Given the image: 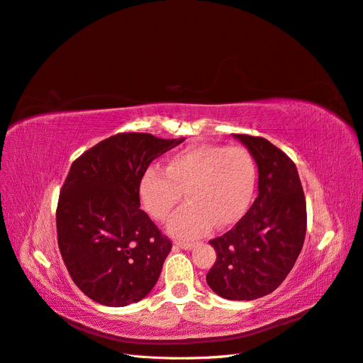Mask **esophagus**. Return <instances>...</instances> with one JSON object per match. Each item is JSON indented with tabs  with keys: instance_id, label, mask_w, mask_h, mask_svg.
<instances>
[{
	"instance_id": "34e87169",
	"label": "esophagus",
	"mask_w": 363,
	"mask_h": 363,
	"mask_svg": "<svg viewBox=\"0 0 363 363\" xmlns=\"http://www.w3.org/2000/svg\"><path fill=\"white\" fill-rule=\"evenodd\" d=\"M176 245L182 247V250H193L194 247V243H191V242H176Z\"/></svg>"
}]
</instances>
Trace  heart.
I'll return each instance as SVG.
<instances>
[{"instance_id":"1","label":"heart","mask_w":363,"mask_h":363,"mask_svg":"<svg viewBox=\"0 0 363 363\" xmlns=\"http://www.w3.org/2000/svg\"><path fill=\"white\" fill-rule=\"evenodd\" d=\"M255 184L251 155L239 146L201 144L167 161L164 172L149 169L140 182V199L149 216L165 220L182 201L189 203L169 222V233L196 239L216 226L235 222L250 203Z\"/></svg>"}]
</instances>
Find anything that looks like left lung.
<instances>
[{"label": "left lung", "mask_w": 363, "mask_h": 363, "mask_svg": "<svg viewBox=\"0 0 363 363\" xmlns=\"http://www.w3.org/2000/svg\"><path fill=\"white\" fill-rule=\"evenodd\" d=\"M258 169V196L233 230L210 240L217 260L206 283L219 296L251 301L274 292L303 250L307 211L295 162L271 141L234 133Z\"/></svg>", "instance_id": "obj_1"}]
</instances>
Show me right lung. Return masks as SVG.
<instances>
[{
    "label": "right lung",
    "mask_w": 363,
    "mask_h": 363,
    "mask_svg": "<svg viewBox=\"0 0 363 363\" xmlns=\"http://www.w3.org/2000/svg\"><path fill=\"white\" fill-rule=\"evenodd\" d=\"M182 141L117 133L72 162L57 202V243L92 301L129 306L157 284L172 242L140 210V182L155 158Z\"/></svg>",
    "instance_id": "add662e5"
}]
</instances>
